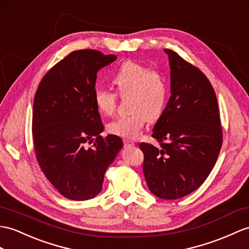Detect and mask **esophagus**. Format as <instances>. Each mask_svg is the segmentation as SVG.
Returning a JSON list of instances; mask_svg holds the SVG:
<instances>
[{
	"label": "esophagus",
	"instance_id": "esophagus-1",
	"mask_svg": "<svg viewBox=\"0 0 249 249\" xmlns=\"http://www.w3.org/2000/svg\"><path fill=\"white\" fill-rule=\"evenodd\" d=\"M124 147H134L135 142H133L132 141H128V139H124Z\"/></svg>",
	"mask_w": 249,
	"mask_h": 249
}]
</instances>
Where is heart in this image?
Listing matches in <instances>:
<instances>
[{"label":"heart","instance_id":"1","mask_svg":"<svg viewBox=\"0 0 249 249\" xmlns=\"http://www.w3.org/2000/svg\"><path fill=\"white\" fill-rule=\"evenodd\" d=\"M112 82L117 94L126 99L129 114L108 124L112 134L124 138H136L141 134L147 120L153 123L162 115L168 99V83L161 72L141 63L125 61L115 72ZM107 89H97L94 94L98 111L112 116L116 112L118 96Z\"/></svg>","mask_w":249,"mask_h":249}]
</instances>
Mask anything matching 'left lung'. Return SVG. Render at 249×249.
Instances as JSON below:
<instances>
[{
    "label": "left lung",
    "instance_id": "8db88e82",
    "mask_svg": "<svg viewBox=\"0 0 249 249\" xmlns=\"http://www.w3.org/2000/svg\"><path fill=\"white\" fill-rule=\"evenodd\" d=\"M171 69V97L153 129L160 145L141 142L150 191L178 199L196 190L214 167L223 142L219 106L208 78L178 53L165 50Z\"/></svg>",
    "mask_w": 249,
    "mask_h": 249
}]
</instances>
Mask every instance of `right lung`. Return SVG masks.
Returning <instances> with one entry per match:
<instances>
[{"label": "right lung", "instance_id": "obj_1", "mask_svg": "<svg viewBox=\"0 0 249 249\" xmlns=\"http://www.w3.org/2000/svg\"><path fill=\"white\" fill-rule=\"evenodd\" d=\"M116 58L95 50L71 52L46 72L36 92V159L45 178L69 199L87 201L98 195L107 167L123 148L120 137L100 135L104 124L94 101L97 72Z\"/></svg>", "mask_w": 249, "mask_h": 249}]
</instances>
